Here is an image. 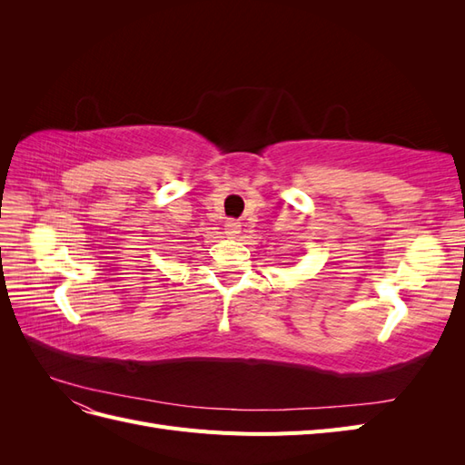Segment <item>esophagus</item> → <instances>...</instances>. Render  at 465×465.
<instances>
[{
	"label": "esophagus",
	"mask_w": 465,
	"mask_h": 465,
	"mask_svg": "<svg viewBox=\"0 0 465 465\" xmlns=\"http://www.w3.org/2000/svg\"><path fill=\"white\" fill-rule=\"evenodd\" d=\"M224 232H227L231 238H236L238 234H241V223L234 219H229L227 223H224Z\"/></svg>",
	"instance_id": "obj_1"
}]
</instances>
